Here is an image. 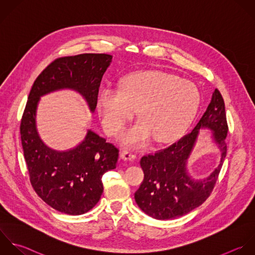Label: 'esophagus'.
Wrapping results in <instances>:
<instances>
[{
  "mask_svg": "<svg viewBox=\"0 0 255 255\" xmlns=\"http://www.w3.org/2000/svg\"><path fill=\"white\" fill-rule=\"evenodd\" d=\"M120 156L125 161H133L136 158V155L131 151H123Z\"/></svg>",
  "mask_w": 255,
  "mask_h": 255,
  "instance_id": "obj_1",
  "label": "esophagus"
}]
</instances>
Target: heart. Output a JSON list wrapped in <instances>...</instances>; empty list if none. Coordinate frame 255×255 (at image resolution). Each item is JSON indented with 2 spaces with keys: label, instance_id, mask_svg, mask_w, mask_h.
<instances>
[{
  "label": "heart",
  "instance_id": "heart-1",
  "mask_svg": "<svg viewBox=\"0 0 255 255\" xmlns=\"http://www.w3.org/2000/svg\"><path fill=\"white\" fill-rule=\"evenodd\" d=\"M201 102L192 81L158 70L138 71L125 76L120 88L105 87L97 98L102 125L117 135L138 109L142 119L121 135V143L141 147L152 137L159 143L176 139L190 124Z\"/></svg>",
  "mask_w": 255,
  "mask_h": 255
}]
</instances>
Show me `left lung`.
<instances>
[{"label": "left lung", "mask_w": 255, "mask_h": 255, "mask_svg": "<svg viewBox=\"0 0 255 255\" xmlns=\"http://www.w3.org/2000/svg\"><path fill=\"white\" fill-rule=\"evenodd\" d=\"M202 128L212 131V138L221 152L217 168L204 179H195L187 172V161ZM228 123L224 98L215 89L211 103L191 133L170 147L142 157L144 180L135 193L138 207L156 220H172L200 207L211 195L227 156Z\"/></svg>", "instance_id": "obj_1"}]
</instances>
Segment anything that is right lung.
I'll return each mask as SVG.
<instances>
[{"label": "right lung", "mask_w": 255, "mask_h": 255, "mask_svg": "<svg viewBox=\"0 0 255 255\" xmlns=\"http://www.w3.org/2000/svg\"><path fill=\"white\" fill-rule=\"evenodd\" d=\"M111 61L112 55L105 53L55 59L33 82L22 114L20 139L30 184L44 203L66 215H83L98 203L103 193L102 176L116 168L119 151L90 129L72 149L49 148L36 129L37 105L45 94L71 89L94 112L100 82Z\"/></svg>", "instance_id": "1"}]
</instances>
